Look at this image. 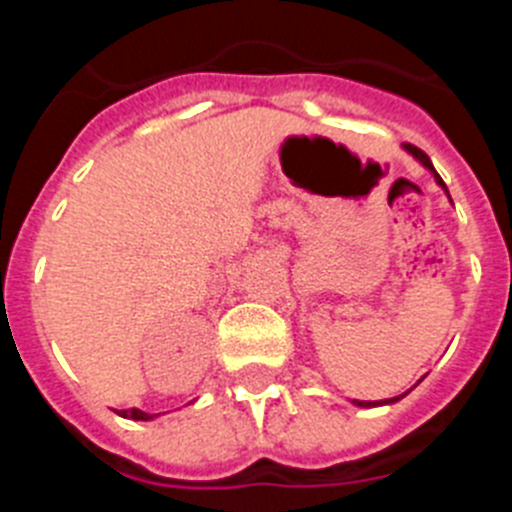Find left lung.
I'll return each mask as SVG.
<instances>
[{
    "label": "left lung",
    "instance_id": "8db88e82",
    "mask_svg": "<svg viewBox=\"0 0 512 512\" xmlns=\"http://www.w3.org/2000/svg\"><path fill=\"white\" fill-rule=\"evenodd\" d=\"M405 151H408L410 153V156H413V158H418V161H420V164H423L425 166V169H428V171H431V174L433 176H436V182H438V187H443V189H446V184H443V179H441V176H438V171L436 169H433V164H431V158H428V156H425V153L423 151H420V148H415V146H410V143H405ZM446 194H449V189H446ZM405 395H408V392H405ZM405 395H400V397H405ZM400 397H392V400H379V402H364V400H354V405H359V408H374V405H390V402H397V400H400Z\"/></svg>",
    "mask_w": 512,
    "mask_h": 512
}]
</instances>
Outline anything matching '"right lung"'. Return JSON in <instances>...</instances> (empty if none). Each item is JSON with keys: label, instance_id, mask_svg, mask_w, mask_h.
I'll list each match as a JSON object with an SVG mask.
<instances>
[{"label": "right lung", "instance_id": "add662e5", "mask_svg": "<svg viewBox=\"0 0 512 512\" xmlns=\"http://www.w3.org/2000/svg\"><path fill=\"white\" fill-rule=\"evenodd\" d=\"M117 415H122V418H133V420H153V418H156V415H148V413H143V410H138V408L117 410Z\"/></svg>", "mask_w": 512, "mask_h": 512}]
</instances>
